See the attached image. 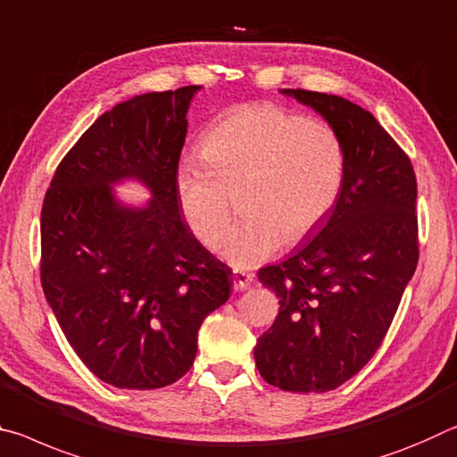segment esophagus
I'll list each match as a JSON object with an SVG mask.
<instances>
[{"instance_id":"1","label":"esophagus","mask_w":457,"mask_h":457,"mask_svg":"<svg viewBox=\"0 0 457 457\" xmlns=\"http://www.w3.org/2000/svg\"><path fill=\"white\" fill-rule=\"evenodd\" d=\"M253 283V275L245 273V271H235L233 273V287L235 291H245L246 287H251Z\"/></svg>"}]
</instances>
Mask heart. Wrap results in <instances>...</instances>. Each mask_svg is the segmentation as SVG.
Masks as SVG:
<instances>
[{"label": "heart", "mask_w": 457, "mask_h": 457, "mask_svg": "<svg viewBox=\"0 0 457 457\" xmlns=\"http://www.w3.org/2000/svg\"><path fill=\"white\" fill-rule=\"evenodd\" d=\"M202 158L176 168L179 211L198 241L227 237L238 194L243 219L224 257L237 269L271 259L326 222L346 179V147L332 125L281 104L245 103L220 115L202 139Z\"/></svg>", "instance_id": "1"}]
</instances>
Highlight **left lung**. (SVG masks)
<instances>
[{"label":"left lung","instance_id":"1","mask_svg":"<svg viewBox=\"0 0 457 457\" xmlns=\"http://www.w3.org/2000/svg\"><path fill=\"white\" fill-rule=\"evenodd\" d=\"M346 147V179L313 238L259 281L279 316L255 346L259 375L291 393H326L353 378L383 344L419 261L413 163L361 104L289 88Z\"/></svg>","mask_w":457,"mask_h":457}]
</instances>
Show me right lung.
Instances as JSON below:
<instances>
[{"instance_id": "right-lung-1", "label": "right lung", "mask_w": 457, "mask_h": 457, "mask_svg": "<svg viewBox=\"0 0 457 457\" xmlns=\"http://www.w3.org/2000/svg\"><path fill=\"white\" fill-rule=\"evenodd\" d=\"M200 87L115 104L82 133L42 204L40 279L66 340L95 377L149 391L190 370L198 330L227 302L228 267L182 219L176 168ZM137 177L145 209H125L110 184Z\"/></svg>"}]
</instances>
